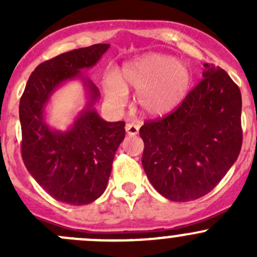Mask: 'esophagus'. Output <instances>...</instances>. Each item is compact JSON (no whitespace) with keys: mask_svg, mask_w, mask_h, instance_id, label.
<instances>
[{"mask_svg":"<svg viewBox=\"0 0 257 257\" xmlns=\"http://www.w3.org/2000/svg\"><path fill=\"white\" fill-rule=\"evenodd\" d=\"M125 132L128 136H137L139 132V125L136 123H128L125 125Z\"/></svg>","mask_w":257,"mask_h":257,"instance_id":"34e87169","label":"esophagus"}]
</instances>
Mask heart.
<instances>
[{"label":"heart","mask_w":257,"mask_h":257,"mask_svg":"<svg viewBox=\"0 0 257 257\" xmlns=\"http://www.w3.org/2000/svg\"><path fill=\"white\" fill-rule=\"evenodd\" d=\"M191 80L186 63L167 54L149 53L124 64L119 79L110 76L105 82V94L114 105H121L126 90L133 88L144 113L164 115L185 99Z\"/></svg>","instance_id":"obj_1"}]
</instances>
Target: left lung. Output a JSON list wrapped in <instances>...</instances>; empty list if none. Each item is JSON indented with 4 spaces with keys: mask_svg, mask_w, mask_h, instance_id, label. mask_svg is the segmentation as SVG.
I'll use <instances>...</instances> for the list:
<instances>
[{
    "mask_svg": "<svg viewBox=\"0 0 257 257\" xmlns=\"http://www.w3.org/2000/svg\"><path fill=\"white\" fill-rule=\"evenodd\" d=\"M203 77L178 109L145 121L139 131L145 174L155 190L172 201L206 195L240 154L239 87L214 64H204Z\"/></svg>",
    "mask_w": 257,
    "mask_h": 257,
    "instance_id": "8db88e82",
    "label": "left lung"
}]
</instances>
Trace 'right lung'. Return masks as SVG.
Instances as JSON below:
<instances>
[{"label":"right lung","instance_id":"add662e5","mask_svg":"<svg viewBox=\"0 0 257 257\" xmlns=\"http://www.w3.org/2000/svg\"><path fill=\"white\" fill-rule=\"evenodd\" d=\"M109 46L73 49L41 63L20 100L23 163L52 198L69 205H87L104 193L125 137L124 121L104 120L94 109L99 89L80 72L94 67ZM77 78L87 89L88 102L67 131H57L45 121V105L63 82Z\"/></svg>","mask_w":257,"mask_h":257}]
</instances>
